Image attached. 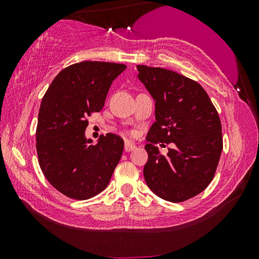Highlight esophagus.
Instances as JSON below:
<instances>
[{
  "label": "esophagus",
  "instance_id": "esophagus-1",
  "mask_svg": "<svg viewBox=\"0 0 259 259\" xmlns=\"http://www.w3.org/2000/svg\"><path fill=\"white\" fill-rule=\"evenodd\" d=\"M136 148H137L136 145L132 144V143H130V141H126V143H125V151L126 152H131V151L136 150Z\"/></svg>",
  "mask_w": 259,
  "mask_h": 259
}]
</instances>
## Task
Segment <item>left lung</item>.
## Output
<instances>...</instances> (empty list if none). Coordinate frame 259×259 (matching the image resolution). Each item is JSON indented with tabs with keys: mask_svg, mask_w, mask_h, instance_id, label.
<instances>
[{
	"mask_svg": "<svg viewBox=\"0 0 259 259\" xmlns=\"http://www.w3.org/2000/svg\"><path fill=\"white\" fill-rule=\"evenodd\" d=\"M138 77L155 101V122L145 145L147 186L172 203H182L206 189L223 150L218 112L197 81L160 67L137 66ZM174 143L166 156L155 144Z\"/></svg>",
	"mask_w": 259,
	"mask_h": 259,
	"instance_id": "obj_1",
	"label": "left lung"
}]
</instances>
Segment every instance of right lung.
<instances>
[{
    "mask_svg": "<svg viewBox=\"0 0 259 259\" xmlns=\"http://www.w3.org/2000/svg\"><path fill=\"white\" fill-rule=\"evenodd\" d=\"M122 63L82 61L62 69L46 92L38 111V164L53 187L86 200L107 187L121 158L123 140L107 133L97 145L86 139L88 116L100 112Z\"/></svg>",
    "mask_w": 259,
    "mask_h": 259,
    "instance_id": "1",
    "label": "right lung"
}]
</instances>
